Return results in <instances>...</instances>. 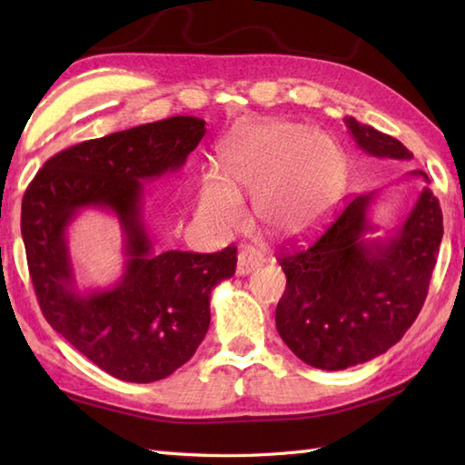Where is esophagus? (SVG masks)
Masks as SVG:
<instances>
[{"mask_svg": "<svg viewBox=\"0 0 465 465\" xmlns=\"http://www.w3.org/2000/svg\"><path fill=\"white\" fill-rule=\"evenodd\" d=\"M262 265V258H258L253 252H240L238 255V275H248Z\"/></svg>", "mask_w": 465, "mask_h": 465, "instance_id": "34e87169", "label": "esophagus"}]
</instances>
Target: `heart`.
Masks as SVG:
<instances>
[{"mask_svg": "<svg viewBox=\"0 0 465 465\" xmlns=\"http://www.w3.org/2000/svg\"><path fill=\"white\" fill-rule=\"evenodd\" d=\"M343 157L333 137L293 122L245 125L222 145L220 173H205L197 217L215 233L245 222L242 192L255 193V213L275 235L292 238L318 223L338 193Z\"/></svg>", "mask_w": 465, "mask_h": 465, "instance_id": "obj_1", "label": "heart"}]
</instances>
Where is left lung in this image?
Returning a JSON list of instances; mask_svg holds the SVG:
<instances>
[{"label":"left lung","mask_w":465,"mask_h":465,"mask_svg":"<svg viewBox=\"0 0 465 465\" xmlns=\"http://www.w3.org/2000/svg\"><path fill=\"white\" fill-rule=\"evenodd\" d=\"M361 152L411 160L396 137L345 117ZM428 180L426 172H410ZM373 193L345 203L333 222L305 245L280 253L288 278L275 308V328L302 361L320 370H345L396 345L426 302L443 235L438 197L423 187L408 220L388 240L373 232L368 207Z\"/></svg>","instance_id":"8db88e82"}]
</instances>
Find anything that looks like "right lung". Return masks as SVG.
<instances>
[{
	"instance_id": "right-lung-1",
	"label": "right lung",
	"mask_w": 465,
	"mask_h": 465,
	"mask_svg": "<svg viewBox=\"0 0 465 465\" xmlns=\"http://www.w3.org/2000/svg\"><path fill=\"white\" fill-rule=\"evenodd\" d=\"M205 122L175 115L55 153L22 202V235L39 308L52 328L117 380H163L192 358L210 328V295L235 273L233 245L217 253L155 252L142 217V180L182 170ZM114 211L126 272L110 291L73 288L64 230L82 206Z\"/></svg>"
}]
</instances>
